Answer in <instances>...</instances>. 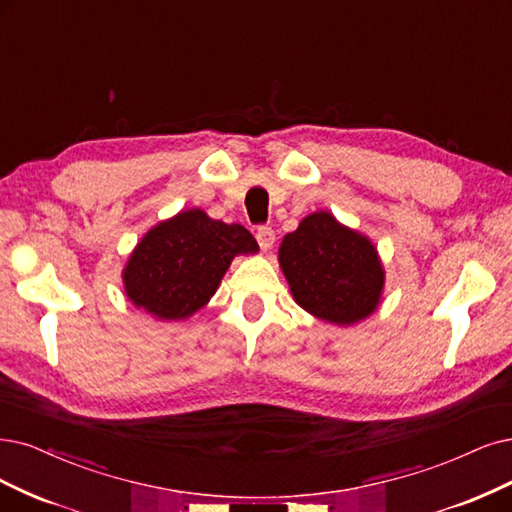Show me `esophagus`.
<instances>
[{
  "label": "esophagus",
  "instance_id": "obj_1",
  "mask_svg": "<svg viewBox=\"0 0 512 512\" xmlns=\"http://www.w3.org/2000/svg\"><path fill=\"white\" fill-rule=\"evenodd\" d=\"M255 238H257V242H259V246H261V251H266V253L272 249L274 240H276L272 227H257Z\"/></svg>",
  "mask_w": 512,
  "mask_h": 512
}]
</instances>
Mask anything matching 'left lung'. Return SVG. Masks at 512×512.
I'll return each mask as SVG.
<instances>
[{
    "label": "left lung",
    "mask_w": 512,
    "mask_h": 512,
    "mask_svg": "<svg viewBox=\"0 0 512 512\" xmlns=\"http://www.w3.org/2000/svg\"><path fill=\"white\" fill-rule=\"evenodd\" d=\"M278 263L299 308L318 320L350 327L382 304L386 272L369 236L316 211L282 238Z\"/></svg>",
    "instance_id": "8db88e82"
}]
</instances>
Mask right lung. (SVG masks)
I'll return each mask as SVG.
<instances>
[{
	"label": "right lung",
	"mask_w": 512,
	"mask_h": 512,
	"mask_svg": "<svg viewBox=\"0 0 512 512\" xmlns=\"http://www.w3.org/2000/svg\"><path fill=\"white\" fill-rule=\"evenodd\" d=\"M246 227L187 208L158 221L137 242L122 270L126 297L156 320H187L217 293L234 257L257 255Z\"/></svg>",
	"instance_id": "add662e5"
}]
</instances>
